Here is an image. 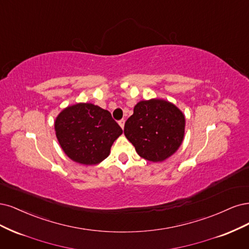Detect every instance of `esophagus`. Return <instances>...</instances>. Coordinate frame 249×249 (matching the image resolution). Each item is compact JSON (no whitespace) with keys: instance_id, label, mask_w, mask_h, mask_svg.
Wrapping results in <instances>:
<instances>
[{"instance_id":"1","label":"esophagus","mask_w":249,"mask_h":249,"mask_svg":"<svg viewBox=\"0 0 249 249\" xmlns=\"http://www.w3.org/2000/svg\"><path fill=\"white\" fill-rule=\"evenodd\" d=\"M124 124H125V121H124V120H120V121H119V125L121 126L122 129L124 128Z\"/></svg>"}]
</instances>
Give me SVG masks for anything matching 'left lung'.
<instances>
[{
    "mask_svg": "<svg viewBox=\"0 0 249 249\" xmlns=\"http://www.w3.org/2000/svg\"><path fill=\"white\" fill-rule=\"evenodd\" d=\"M124 134L141 157L161 162L180 148L185 134V116L170 101L142 100L126 121Z\"/></svg>",
    "mask_w": 249,
    "mask_h": 249,
    "instance_id": "obj_1",
    "label": "left lung"
}]
</instances>
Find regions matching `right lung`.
Returning a JSON list of instances; mask_svg holds the SVG:
<instances>
[{
    "instance_id": "1",
    "label": "right lung",
    "mask_w": 249,
    "mask_h": 249,
    "mask_svg": "<svg viewBox=\"0 0 249 249\" xmlns=\"http://www.w3.org/2000/svg\"><path fill=\"white\" fill-rule=\"evenodd\" d=\"M54 131L62 150L74 162L94 165L109 153L123 133L108 110L93 103H76L55 118Z\"/></svg>"
}]
</instances>
